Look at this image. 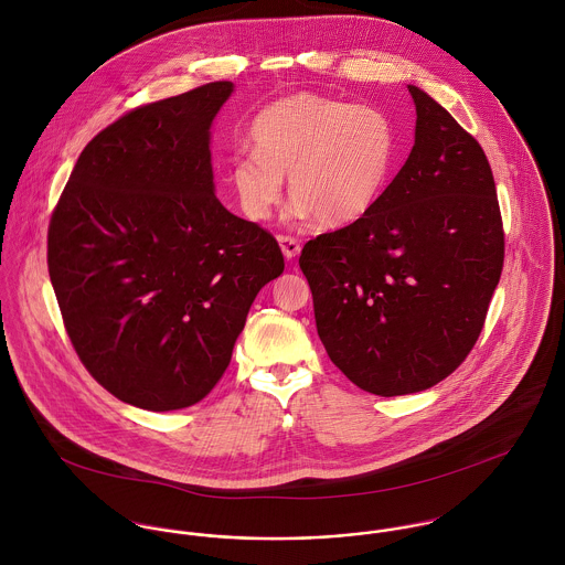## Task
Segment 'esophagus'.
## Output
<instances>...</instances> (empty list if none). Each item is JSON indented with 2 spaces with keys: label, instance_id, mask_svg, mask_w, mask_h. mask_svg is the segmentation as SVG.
<instances>
[{
  "label": "esophagus",
  "instance_id": "1",
  "mask_svg": "<svg viewBox=\"0 0 565 565\" xmlns=\"http://www.w3.org/2000/svg\"><path fill=\"white\" fill-rule=\"evenodd\" d=\"M278 245H280L282 256H285L287 260H291V258H296V256L300 254V243H298V239H294V237L278 235Z\"/></svg>",
  "mask_w": 565,
  "mask_h": 565
}]
</instances>
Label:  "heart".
I'll return each instance as SVG.
<instances>
[{
    "label": "heart",
    "instance_id": "heart-1",
    "mask_svg": "<svg viewBox=\"0 0 565 565\" xmlns=\"http://www.w3.org/2000/svg\"><path fill=\"white\" fill-rule=\"evenodd\" d=\"M254 152L231 162L243 215L269 220L289 178L294 215L348 226L379 202L398 152L392 117L365 104L294 93L263 108L249 130Z\"/></svg>",
    "mask_w": 565,
    "mask_h": 565
}]
</instances>
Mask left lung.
Listing matches in <instances>:
<instances>
[{
	"mask_svg": "<svg viewBox=\"0 0 565 565\" xmlns=\"http://www.w3.org/2000/svg\"><path fill=\"white\" fill-rule=\"evenodd\" d=\"M411 154L359 222L300 254L330 361L376 396L424 392L475 348L504 258L479 141L415 84Z\"/></svg>",
	"mask_w": 565,
	"mask_h": 565,
	"instance_id": "left-lung-1",
	"label": "left lung"
}]
</instances>
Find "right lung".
Listing matches in <instances>:
<instances>
[{"label": "right lung", "instance_id": "obj_1", "mask_svg": "<svg viewBox=\"0 0 565 565\" xmlns=\"http://www.w3.org/2000/svg\"><path fill=\"white\" fill-rule=\"evenodd\" d=\"M233 90L209 82L102 130L50 222V278L84 367L146 411L217 385L256 294L285 269L276 239L215 198L211 128Z\"/></svg>", "mask_w": 565, "mask_h": 565}]
</instances>
